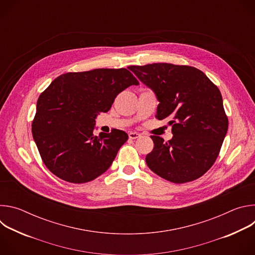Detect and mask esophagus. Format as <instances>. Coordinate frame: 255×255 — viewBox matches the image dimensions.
<instances>
[{"instance_id":"obj_1","label":"esophagus","mask_w":255,"mask_h":255,"mask_svg":"<svg viewBox=\"0 0 255 255\" xmlns=\"http://www.w3.org/2000/svg\"><path fill=\"white\" fill-rule=\"evenodd\" d=\"M128 136H129V138L130 139H137V138H139L140 137V134L139 133H137V132H129V134H128Z\"/></svg>"}]
</instances>
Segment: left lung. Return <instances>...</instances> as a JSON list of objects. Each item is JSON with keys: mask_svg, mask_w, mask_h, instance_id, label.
<instances>
[{"mask_svg": "<svg viewBox=\"0 0 255 255\" xmlns=\"http://www.w3.org/2000/svg\"><path fill=\"white\" fill-rule=\"evenodd\" d=\"M129 69L151 89L159 102L156 118L170 119L172 138L151 136L148 167L174 184L195 180L207 172L220 152L228 130L221 93L200 69L152 63Z\"/></svg>", "mask_w": 255, "mask_h": 255, "instance_id": "1", "label": "left lung"}]
</instances>
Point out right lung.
Returning <instances> with one entry per match:
<instances>
[{"label": "right lung", "instance_id": "add662e5", "mask_svg": "<svg viewBox=\"0 0 255 255\" xmlns=\"http://www.w3.org/2000/svg\"><path fill=\"white\" fill-rule=\"evenodd\" d=\"M138 85L126 68L67 72L56 78L39 96L32 123V135L46 167L74 184L104 173L128 135L115 129L96 136V118L110 110L119 93Z\"/></svg>", "mask_w": 255, "mask_h": 255}]
</instances>
